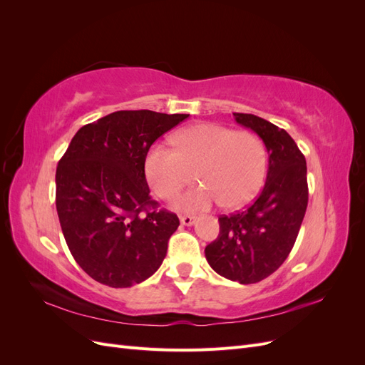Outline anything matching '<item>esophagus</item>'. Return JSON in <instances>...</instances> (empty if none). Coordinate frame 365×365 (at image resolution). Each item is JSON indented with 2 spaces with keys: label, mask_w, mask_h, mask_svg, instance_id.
I'll return each mask as SVG.
<instances>
[{
  "label": "esophagus",
  "mask_w": 365,
  "mask_h": 365,
  "mask_svg": "<svg viewBox=\"0 0 365 365\" xmlns=\"http://www.w3.org/2000/svg\"><path fill=\"white\" fill-rule=\"evenodd\" d=\"M181 224L185 225V227H192L195 222H196V217L195 216H190V215H184L180 217Z\"/></svg>",
  "instance_id": "esophagus-1"
}]
</instances>
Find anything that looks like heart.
Instances as JSON below:
<instances>
[{
  "instance_id": "b5f03b06",
  "label": "heart",
  "mask_w": 365,
  "mask_h": 365,
  "mask_svg": "<svg viewBox=\"0 0 365 365\" xmlns=\"http://www.w3.org/2000/svg\"><path fill=\"white\" fill-rule=\"evenodd\" d=\"M173 149L155 145L145 158L152 190L172 200L193 178L200 187L175 200L182 212H205L216 202L231 210L250 202L267 175V149L252 132L202 123L173 137Z\"/></svg>"
}]
</instances>
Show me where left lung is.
<instances>
[{"label": "left lung", "instance_id": "left-lung-1", "mask_svg": "<svg viewBox=\"0 0 365 365\" xmlns=\"http://www.w3.org/2000/svg\"><path fill=\"white\" fill-rule=\"evenodd\" d=\"M233 115L267 148V182L244 212L219 217V236L205 247V259L222 277L250 284L267 279L289 256L307 207V168L284 129L252 114Z\"/></svg>", "mask_w": 365, "mask_h": 365}]
</instances>
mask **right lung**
<instances>
[{"instance_id":"obj_1","label":"right lung","mask_w":365,"mask_h":365,"mask_svg":"<svg viewBox=\"0 0 365 365\" xmlns=\"http://www.w3.org/2000/svg\"><path fill=\"white\" fill-rule=\"evenodd\" d=\"M189 114L117 111L76 132L56 169L65 242L96 282L129 288L149 279L180 219L150 200L145 158Z\"/></svg>"}]
</instances>
